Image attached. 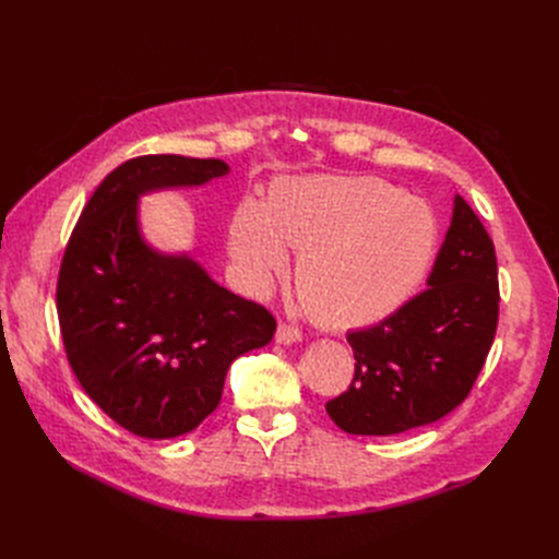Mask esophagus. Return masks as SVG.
<instances>
[{"label":"esophagus","mask_w":559,"mask_h":559,"mask_svg":"<svg viewBox=\"0 0 559 559\" xmlns=\"http://www.w3.org/2000/svg\"><path fill=\"white\" fill-rule=\"evenodd\" d=\"M301 340V331L292 324H278L276 329V342L278 344H295Z\"/></svg>","instance_id":"1"}]
</instances>
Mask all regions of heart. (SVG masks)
Listing matches in <instances>:
<instances>
[{"label": "heart", "mask_w": 559, "mask_h": 559, "mask_svg": "<svg viewBox=\"0 0 559 559\" xmlns=\"http://www.w3.org/2000/svg\"><path fill=\"white\" fill-rule=\"evenodd\" d=\"M301 251L297 289L329 329H365L399 312L426 281L439 247L430 205L373 176H299L276 181L267 201L233 213L228 251L245 287L267 295Z\"/></svg>", "instance_id": "heart-1"}]
</instances>
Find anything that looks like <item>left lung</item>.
Segmentation results:
<instances>
[{
  "instance_id": "1",
  "label": "left lung",
  "mask_w": 559,
  "mask_h": 559,
  "mask_svg": "<svg viewBox=\"0 0 559 559\" xmlns=\"http://www.w3.org/2000/svg\"><path fill=\"white\" fill-rule=\"evenodd\" d=\"M428 289L380 324L348 333L356 373L326 403L350 435H396L449 415L472 392L498 324L493 242L460 194Z\"/></svg>"
}]
</instances>
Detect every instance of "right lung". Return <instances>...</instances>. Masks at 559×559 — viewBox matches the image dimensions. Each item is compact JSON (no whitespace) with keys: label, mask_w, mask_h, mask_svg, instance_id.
Wrapping results in <instances>:
<instances>
[{"label":"right lung","mask_w":559,"mask_h":559,"mask_svg":"<svg viewBox=\"0 0 559 559\" xmlns=\"http://www.w3.org/2000/svg\"><path fill=\"white\" fill-rule=\"evenodd\" d=\"M217 158L140 156L99 183L72 230L56 287L81 388L129 432L169 439L219 405L235 358L270 344L274 317L215 283L188 253L144 240L138 199L228 174Z\"/></svg>","instance_id":"1"}]
</instances>
